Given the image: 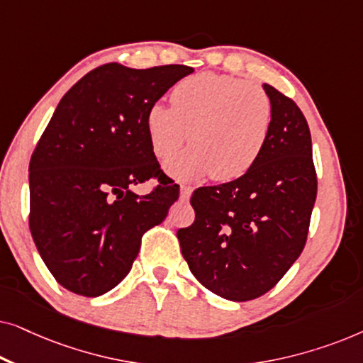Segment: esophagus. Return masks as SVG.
Instances as JSON below:
<instances>
[{"label":"esophagus","mask_w":363,"mask_h":363,"mask_svg":"<svg viewBox=\"0 0 363 363\" xmlns=\"http://www.w3.org/2000/svg\"><path fill=\"white\" fill-rule=\"evenodd\" d=\"M191 186H185V185H183L182 188H180V200L182 201H186L188 200V198H190L191 196Z\"/></svg>","instance_id":"esophagus-1"}]
</instances>
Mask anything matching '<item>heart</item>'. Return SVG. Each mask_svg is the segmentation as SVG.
Segmentation results:
<instances>
[{"mask_svg": "<svg viewBox=\"0 0 363 363\" xmlns=\"http://www.w3.org/2000/svg\"><path fill=\"white\" fill-rule=\"evenodd\" d=\"M172 102L148 107L145 128L163 162L188 137L193 142L167 165L173 178L193 182L211 175L231 182L255 167L272 125V101L264 89L226 74L198 72L177 84Z\"/></svg>", "mask_w": 363, "mask_h": 363, "instance_id": "1", "label": "heart"}]
</instances>
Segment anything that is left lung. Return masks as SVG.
<instances>
[{
  "mask_svg": "<svg viewBox=\"0 0 363 363\" xmlns=\"http://www.w3.org/2000/svg\"><path fill=\"white\" fill-rule=\"evenodd\" d=\"M272 125L245 175L193 193L196 218L178 230L193 276L223 299L242 302L272 289L301 256L317 195L304 113L269 84Z\"/></svg>",
  "mask_w": 363,
  "mask_h": 363,
  "instance_id": "left-lung-1",
  "label": "left lung"
}]
</instances>
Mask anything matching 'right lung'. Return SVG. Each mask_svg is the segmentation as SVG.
Masks as SVG:
<instances>
[{"mask_svg": "<svg viewBox=\"0 0 363 363\" xmlns=\"http://www.w3.org/2000/svg\"><path fill=\"white\" fill-rule=\"evenodd\" d=\"M193 67L94 69L57 104L29 162V230L44 264L74 294L99 297L132 269L142 235L178 200L148 142L145 117ZM148 196L131 186L148 177Z\"/></svg>", "mask_w": 363, "mask_h": 363, "instance_id": "right-lung-1", "label": "right lung"}]
</instances>
